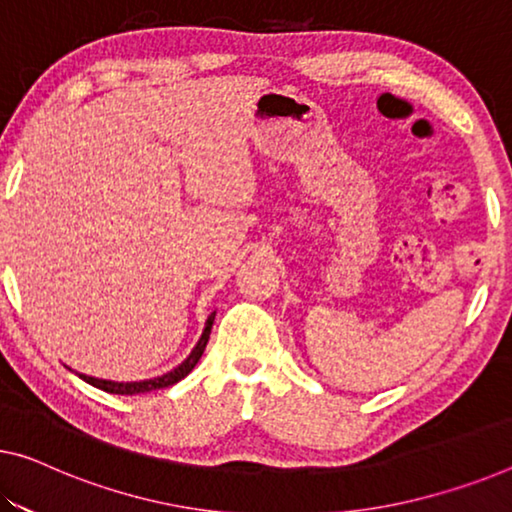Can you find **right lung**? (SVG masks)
<instances>
[{
    "label": "right lung",
    "mask_w": 512,
    "mask_h": 512,
    "mask_svg": "<svg viewBox=\"0 0 512 512\" xmlns=\"http://www.w3.org/2000/svg\"><path fill=\"white\" fill-rule=\"evenodd\" d=\"M212 322H215V311H212L210 316H208L206 327H203V334L199 338V343L194 345V350L190 352V357H187L185 361H180V364L174 368V371H169V373H164V375L151 377V380H139V382H112V380H100V377H91V375H84V373H77V375H80L84 382H89L91 387L102 389V391H107V393H119V396H135V393H146V391L171 387V384H176V382L183 380L185 375H190L192 368L199 364L203 350H206V345H208Z\"/></svg>",
    "instance_id": "obj_1"
}]
</instances>
